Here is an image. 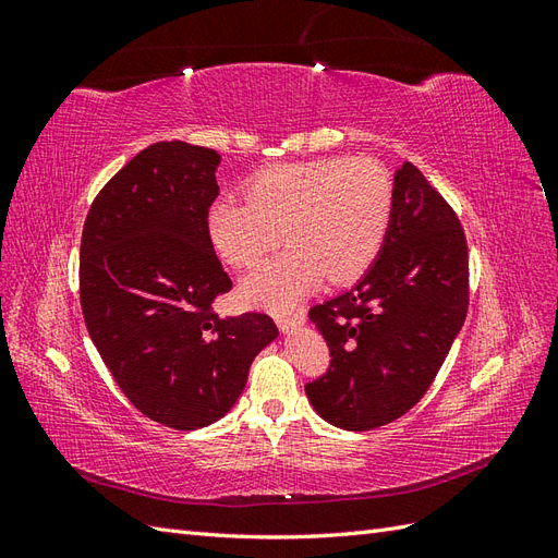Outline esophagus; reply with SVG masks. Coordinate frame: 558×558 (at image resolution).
I'll use <instances>...</instances> for the list:
<instances>
[{"label": "esophagus", "instance_id": "34e87169", "mask_svg": "<svg viewBox=\"0 0 558 558\" xmlns=\"http://www.w3.org/2000/svg\"><path fill=\"white\" fill-rule=\"evenodd\" d=\"M277 326L283 330V332H293L295 328H300L302 324H305V310H298L293 314H277Z\"/></svg>", "mask_w": 558, "mask_h": 558}]
</instances>
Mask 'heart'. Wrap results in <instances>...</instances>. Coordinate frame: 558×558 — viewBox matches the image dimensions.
<instances>
[{"instance_id":"heart-1","label":"heart","mask_w":558,"mask_h":558,"mask_svg":"<svg viewBox=\"0 0 558 558\" xmlns=\"http://www.w3.org/2000/svg\"><path fill=\"white\" fill-rule=\"evenodd\" d=\"M246 197L209 207V238L234 267L260 260L283 240L291 246L260 263L242 283L253 305L286 310L320 279L347 283L373 265L391 226L393 181L369 156L275 167L251 179Z\"/></svg>"}]
</instances>
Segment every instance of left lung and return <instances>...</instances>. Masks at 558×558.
<instances>
[{
    "label": "left lung",
    "instance_id": "obj_1",
    "mask_svg": "<svg viewBox=\"0 0 558 558\" xmlns=\"http://www.w3.org/2000/svg\"><path fill=\"white\" fill-rule=\"evenodd\" d=\"M468 300L459 216L404 162L379 258L351 291L310 310L330 349L326 375L305 386L314 410L344 430H373L410 412L440 373Z\"/></svg>",
    "mask_w": 558,
    "mask_h": 558
}]
</instances>
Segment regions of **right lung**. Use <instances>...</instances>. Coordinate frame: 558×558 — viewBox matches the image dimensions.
<instances>
[{"mask_svg":"<svg viewBox=\"0 0 558 558\" xmlns=\"http://www.w3.org/2000/svg\"><path fill=\"white\" fill-rule=\"evenodd\" d=\"M218 162L205 146L150 144L97 193L81 234L78 295L99 356L134 408L174 430L221 418L279 335L267 314L214 312L232 289L207 226Z\"/></svg>","mask_w":558,"mask_h":558,"instance_id":"1","label":"right lung"}]
</instances>
